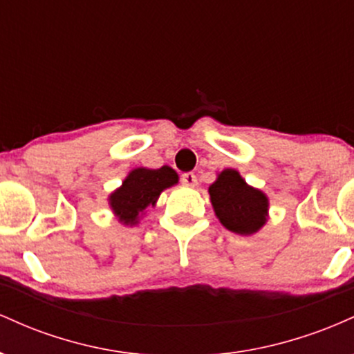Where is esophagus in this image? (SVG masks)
Wrapping results in <instances>:
<instances>
[{
  "label": "esophagus",
  "instance_id": "esophagus-1",
  "mask_svg": "<svg viewBox=\"0 0 354 354\" xmlns=\"http://www.w3.org/2000/svg\"><path fill=\"white\" fill-rule=\"evenodd\" d=\"M181 183L185 186H196L198 178L194 173H183L181 174Z\"/></svg>",
  "mask_w": 354,
  "mask_h": 354
}]
</instances>
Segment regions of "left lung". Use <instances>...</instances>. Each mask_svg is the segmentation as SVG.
<instances>
[{
	"label": "left lung",
	"mask_w": 354,
	"mask_h": 354,
	"mask_svg": "<svg viewBox=\"0 0 354 354\" xmlns=\"http://www.w3.org/2000/svg\"><path fill=\"white\" fill-rule=\"evenodd\" d=\"M209 196L221 225L233 233L253 234L266 223L268 198L234 169L221 171L209 186Z\"/></svg>",
	"instance_id": "1"
}]
</instances>
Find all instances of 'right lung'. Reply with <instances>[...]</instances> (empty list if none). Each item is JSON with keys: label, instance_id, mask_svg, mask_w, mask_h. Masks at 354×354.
I'll use <instances>...</instances> for the list:
<instances>
[{"label": "right lung", "instance_id": "1", "mask_svg": "<svg viewBox=\"0 0 354 354\" xmlns=\"http://www.w3.org/2000/svg\"><path fill=\"white\" fill-rule=\"evenodd\" d=\"M174 183H178V174L169 166L160 169H133L123 181V186L109 196V205L120 221L136 225L138 214L149 205H154L161 191Z\"/></svg>", "mask_w": 354, "mask_h": 354}]
</instances>
